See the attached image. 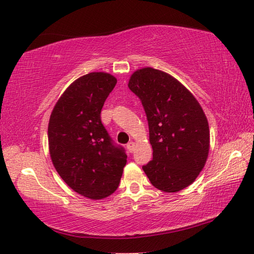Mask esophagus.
Returning a JSON list of instances; mask_svg holds the SVG:
<instances>
[{"mask_svg": "<svg viewBox=\"0 0 254 254\" xmlns=\"http://www.w3.org/2000/svg\"><path fill=\"white\" fill-rule=\"evenodd\" d=\"M127 148L128 152L133 153L134 149H135V143H134V142H128V143L127 144Z\"/></svg>", "mask_w": 254, "mask_h": 254, "instance_id": "1", "label": "esophagus"}]
</instances>
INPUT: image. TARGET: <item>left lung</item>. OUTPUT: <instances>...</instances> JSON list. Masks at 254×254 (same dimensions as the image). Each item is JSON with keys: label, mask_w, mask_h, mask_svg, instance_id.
I'll return each mask as SVG.
<instances>
[{"label": "left lung", "mask_w": 254, "mask_h": 254, "mask_svg": "<svg viewBox=\"0 0 254 254\" xmlns=\"http://www.w3.org/2000/svg\"><path fill=\"white\" fill-rule=\"evenodd\" d=\"M128 88L146 113L153 159L142 168L150 183L164 192H178L196 179L209 149L207 119L197 100L171 75L145 67Z\"/></svg>", "instance_id": "left-lung-1"}]
</instances>
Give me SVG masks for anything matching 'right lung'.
I'll list each match as a JSON object with an SVG mask.
<instances>
[{"label":"right lung","mask_w":254,"mask_h":254,"mask_svg":"<svg viewBox=\"0 0 254 254\" xmlns=\"http://www.w3.org/2000/svg\"><path fill=\"white\" fill-rule=\"evenodd\" d=\"M117 84L108 73H89L64 91L53 109L49 150L58 174L80 195L109 196L120 183L127 153L101 122V109Z\"/></svg>","instance_id":"1"}]
</instances>
